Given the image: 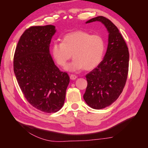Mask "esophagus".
I'll return each mask as SVG.
<instances>
[{"mask_svg":"<svg viewBox=\"0 0 148 148\" xmlns=\"http://www.w3.org/2000/svg\"><path fill=\"white\" fill-rule=\"evenodd\" d=\"M70 78L71 79L75 80V79H76L77 78V76H76V75H70Z\"/></svg>","mask_w":148,"mask_h":148,"instance_id":"esophagus-1","label":"esophagus"}]
</instances>
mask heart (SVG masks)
I'll list each match as a JSON object with an SVG mask.
<instances>
[{
    "mask_svg": "<svg viewBox=\"0 0 148 148\" xmlns=\"http://www.w3.org/2000/svg\"><path fill=\"white\" fill-rule=\"evenodd\" d=\"M62 42L52 44L51 53L56 63L64 66L70 59L71 53L74 58L65 69L75 71L84 69L91 70L99 65L105 51L104 39L99 34H91L82 30L66 33L61 39Z\"/></svg>",
    "mask_w": 148,
    "mask_h": 148,
    "instance_id": "b5f03b06",
    "label": "heart"
}]
</instances>
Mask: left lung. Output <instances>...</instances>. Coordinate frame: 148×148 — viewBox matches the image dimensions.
I'll return each instance as SVG.
<instances>
[{"label": "left lung", "mask_w": 148, "mask_h": 148, "mask_svg": "<svg viewBox=\"0 0 148 148\" xmlns=\"http://www.w3.org/2000/svg\"><path fill=\"white\" fill-rule=\"evenodd\" d=\"M99 21L109 33L108 45L104 59L86 75L88 86L83 98L92 109H101L112 104L122 93L127 79L129 52L122 34L112 22L99 16L86 23Z\"/></svg>", "instance_id": "1"}]
</instances>
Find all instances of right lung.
<instances>
[{
	"label": "right lung",
	"mask_w": 148,
	"mask_h": 148,
	"mask_svg": "<svg viewBox=\"0 0 148 148\" xmlns=\"http://www.w3.org/2000/svg\"><path fill=\"white\" fill-rule=\"evenodd\" d=\"M56 32L53 25L31 26L21 36L13 58V70L29 104L46 113L63 106L70 77L55 65L49 47Z\"/></svg>",
	"instance_id": "1"
}]
</instances>
